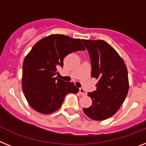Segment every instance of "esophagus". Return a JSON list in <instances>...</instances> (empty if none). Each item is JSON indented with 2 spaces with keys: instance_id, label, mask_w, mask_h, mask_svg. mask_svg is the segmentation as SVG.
<instances>
[{
  "instance_id": "esophagus-1",
  "label": "esophagus",
  "mask_w": 146,
  "mask_h": 146,
  "mask_svg": "<svg viewBox=\"0 0 146 146\" xmlns=\"http://www.w3.org/2000/svg\"><path fill=\"white\" fill-rule=\"evenodd\" d=\"M79 92L81 95H86V91H85L84 88H80L79 89Z\"/></svg>"
}]
</instances>
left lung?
Here are the masks:
<instances>
[{
	"instance_id": "left-lung-1",
	"label": "left lung",
	"mask_w": 146,
	"mask_h": 146,
	"mask_svg": "<svg viewBox=\"0 0 146 146\" xmlns=\"http://www.w3.org/2000/svg\"><path fill=\"white\" fill-rule=\"evenodd\" d=\"M91 58V77L99 80L96 90L88 95L92 104L83 108L95 121L108 119L118 110L129 91L128 72L118 52L103 40L82 39Z\"/></svg>"
}]
</instances>
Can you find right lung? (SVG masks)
<instances>
[{"mask_svg":"<svg viewBox=\"0 0 146 146\" xmlns=\"http://www.w3.org/2000/svg\"><path fill=\"white\" fill-rule=\"evenodd\" d=\"M85 50L80 38L52 34L38 41L25 57L23 66V91L28 104L36 111L49 114L56 111L69 93L79 88L73 82L55 77L64 58Z\"/></svg>","mask_w":146,"mask_h":146,"instance_id":"right-lung-1","label":"right lung"}]
</instances>
